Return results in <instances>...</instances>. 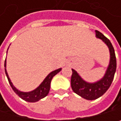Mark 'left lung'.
Segmentation results:
<instances>
[{
    "instance_id": "left-lung-1",
    "label": "left lung",
    "mask_w": 121,
    "mask_h": 121,
    "mask_svg": "<svg viewBox=\"0 0 121 121\" xmlns=\"http://www.w3.org/2000/svg\"><path fill=\"white\" fill-rule=\"evenodd\" d=\"M96 38L102 39L108 45L110 49V62L104 78L96 83H89L84 81L78 75L77 72L72 69L71 87L73 91L83 98L89 100H94L99 98L108 91L113 81L115 73L116 71V57L111 42L98 30H96Z\"/></svg>"
}]
</instances>
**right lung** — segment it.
<instances>
[{
	"instance_id": "obj_1",
	"label": "right lung",
	"mask_w": 121,
	"mask_h": 121,
	"mask_svg": "<svg viewBox=\"0 0 121 121\" xmlns=\"http://www.w3.org/2000/svg\"><path fill=\"white\" fill-rule=\"evenodd\" d=\"M4 66L6 67V60H5V63H4ZM61 69H62L61 68H59L58 69H56V70L52 72L51 73H49L48 75V76L45 78V80L42 82V83H41L36 89H35L32 91H30V92H22V91H18L16 88L13 86L12 83L11 82L10 79L9 78V75L7 74L6 68H5V72H6V75L8 78V81L9 82V84L11 86L13 91H14L22 99H24L27 102H38V100L44 98L45 96H46L48 95L49 90H50L51 81H52L53 77L55 75H56L59 72L61 71Z\"/></svg>"
}]
</instances>
